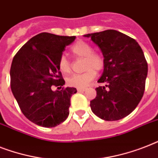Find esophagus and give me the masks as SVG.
<instances>
[{
  "label": "esophagus",
  "mask_w": 158,
  "mask_h": 158,
  "mask_svg": "<svg viewBox=\"0 0 158 158\" xmlns=\"http://www.w3.org/2000/svg\"><path fill=\"white\" fill-rule=\"evenodd\" d=\"M86 90H87L86 89H77V91L79 92V93H80V92H84V91H86Z\"/></svg>",
  "instance_id": "1"
}]
</instances>
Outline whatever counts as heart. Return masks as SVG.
<instances>
[{
	"label": "heart",
	"mask_w": 158,
	"mask_h": 158,
	"mask_svg": "<svg viewBox=\"0 0 158 158\" xmlns=\"http://www.w3.org/2000/svg\"><path fill=\"white\" fill-rule=\"evenodd\" d=\"M94 49L89 43L84 41H78L72 46L71 52L76 57L84 58V69L82 74H74L66 79V84L70 87L83 89L89 84L96 77V71H101L104 68L102 56L94 52ZM58 67L62 73L67 74L70 71V62L64 55H61L58 60Z\"/></svg>",
	"instance_id": "1"
}]
</instances>
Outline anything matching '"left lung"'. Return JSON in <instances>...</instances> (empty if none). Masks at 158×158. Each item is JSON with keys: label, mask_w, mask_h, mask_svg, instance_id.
<instances>
[{"label": "left lung", "mask_w": 158, "mask_h": 158, "mask_svg": "<svg viewBox=\"0 0 158 158\" xmlns=\"http://www.w3.org/2000/svg\"><path fill=\"white\" fill-rule=\"evenodd\" d=\"M101 49L104 69L90 102L92 111L104 120H118L135 110L143 98L148 63L139 43L119 31L105 30L84 35Z\"/></svg>", "instance_id": "left-lung-1"}]
</instances>
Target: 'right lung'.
<instances>
[{
  "instance_id": "1",
  "label": "right lung",
  "mask_w": 158,
  "mask_h": 158,
  "mask_svg": "<svg viewBox=\"0 0 158 158\" xmlns=\"http://www.w3.org/2000/svg\"><path fill=\"white\" fill-rule=\"evenodd\" d=\"M75 36L41 33L29 39L15 56L10 68V88L26 118L36 125L55 127L69 115L75 88L52 91L64 84L58 60ZM58 89V88H57Z\"/></svg>"
}]
</instances>
